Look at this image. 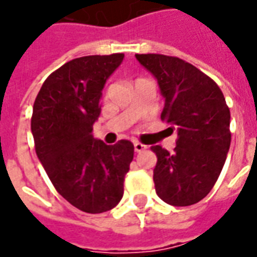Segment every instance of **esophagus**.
<instances>
[{
  "instance_id": "34e87169",
  "label": "esophagus",
  "mask_w": 257,
  "mask_h": 257,
  "mask_svg": "<svg viewBox=\"0 0 257 257\" xmlns=\"http://www.w3.org/2000/svg\"><path fill=\"white\" fill-rule=\"evenodd\" d=\"M146 148H147V146H144V144H141V143H139V141H134V150H136V152L144 151Z\"/></svg>"
}]
</instances>
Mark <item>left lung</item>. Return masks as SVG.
<instances>
[{
    "label": "left lung",
    "mask_w": 257,
    "mask_h": 257,
    "mask_svg": "<svg viewBox=\"0 0 257 257\" xmlns=\"http://www.w3.org/2000/svg\"><path fill=\"white\" fill-rule=\"evenodd\" d=\"M158 81L165 106L161 118L178 132L175 152L157 154L155 192L171 206L203 200L220 176L231 146V113L220 86L185 60L164 54H136Z\"/></svg>",
    "instance_id": "obj_1"
}]
</instances>
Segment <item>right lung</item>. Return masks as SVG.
Wrapping results in <instances>:
<instances>
[{
  "mask_svg": "<svg viewBox=\"0 0 257 257\" xmlns=\"http://www.w3.org/2000/svg\"><path fill=\"white\" fill-rule=\"evenodd\" d=\"M123 58V53L74 58L47 77L33 105L37 158L56 190L85 213L117 206L134 157L128 140L106 146L92 136L102 89Z\"/></svg>",
  "mask_w": 257,
  "mask_h": 257,
  "instance_id": "1",
  "label": "right lung"
}]
</instances>
